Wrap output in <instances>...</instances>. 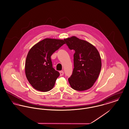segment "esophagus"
Returning a JSON list of instances; mask_svg holds the SVG:
<instances>
[{
	"instance_id": "1",
	"label": "esophagus",
	"mask_w": 129,
	"mask_h": 129,
	"mask_svg": "<svg viewBox=\"0 0 129 129\" xmlns=\"http://www.w3.org/2000/svg\"><path fill=\"white\" fill-rule=\"evenodd\" d=\"M60 76H61L64 74V72L63 71H60Z\"/></svg>"
}]
</instances>
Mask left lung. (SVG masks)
<instances>
[{
    "label": "left lung",
    "mask_w": 129,
    "mask_h": 129,
    "mask_svg": "<svg viewBox=\"0 0 129 129\" xmlns=\"http://www.w3.org/2000/svg\"><path fill=\"white\" fill-rule=\"evenodd\" d=\"M70 50H75L74 69L69 78L71 87L78 91L91 87L99 76L101 59L99 52L93 45L75 36L65 39Z\"/></svg>",
    "instance_id": "obj_1"
}]
</instances>
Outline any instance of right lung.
Returning a JSON list of instances; mask_svg holds the SVG:
<instances>
[{
	"instance_id": "1",
	"label": "right lung",
	"mask_w": 129,
	"mask_h": 129,
	"mask_svg": "<svg viewBox=\"0 0 129 129\" xmlns=\"http://www.w3.org/2000/svg\"><path fill=\"white\" fill-rule=\"evenodd\" d=\"M64 40L45 39L29 50L26 57L25 74L35 89L46 92L54 87L60 73L53 68L51 56L65 44Z\"/></svg>"
}]
</instances>
